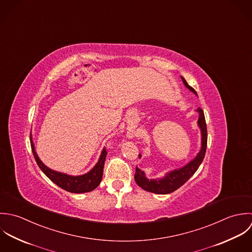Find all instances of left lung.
<instances>
[{
	"mask_svg": "<svg viewBox=\"0 0 252 252\" xmlns=\"http://www.w3.org/2000/svg\"><path fill=\"white\" fill-rule=\"evenodd\" d=\"M181 80L183 81L184 86L193 94H195L197 96L196 91L191 88L186 80L181 77ZM197 113H199V119H198V126L201 129V149L197 156L191 159L189 162H187L185 165L181 166L180 168H175L173 170H170L164 174L163 177L160 178H154L150 179L146 176L145 172L138 168L136 166L135 168V175L134 179L135 182L139 187H141L143 190L155 193L158 195H165L174 192L178 188H180L190 177L194 175V173L198 170L199 166L201 165L205 151H206V142H207V130H206V124L205 119L203 115V111L201 108H198L196 110ZM141 158V154H139V158Z\"/></svg>",
	"mask_w": 252,
	"mask_h": 252,
	"instance_id": "left-lung-1",
	"label": "left lung"
}]
</instances>
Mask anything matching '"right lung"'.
I'll return each instance as SVG.
<instances>
[{
  "label": "right lung",
  "mask_w": 252,
  "mask_h": 252,
  "mask_svg": "<svg viewBox=\"0 0 252 252\" xmlns=\"http://www.w3.org/2000/svg\"><path fill=\"white\" fill-rule=\"evenodd\" d=\"M32 139H33L32 134H30L31 148L39 167L53 183H55L57 186H59L63 190L70 193H75V194L88 193L94 190L100 184L102 175H103L104 162L107 156V152L105 151V149H103L101 152L100 157L96 164L89 172L82 175H69L67 173L55 171L50 167H48L40 159L37 152L35 150V145Z\"/></svg>",
  "instance_id": "1"
}]
</instances>
